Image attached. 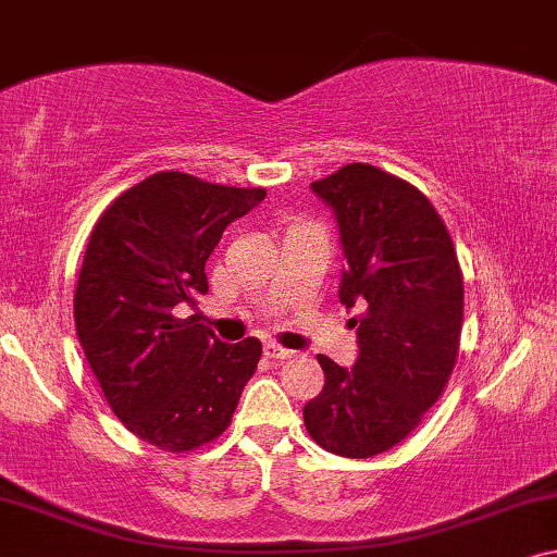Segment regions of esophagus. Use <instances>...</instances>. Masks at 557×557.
Returning <instances> with one entry per match:
<instances>
[{
  "instance_id": "obj_1",
  "label": "esophagus",
  "mask_w": 557,
  "mask_h": 557,
  "mask_svg": "<svg viewBox=\"0 0 557 557\" xmlns=\"http://www.w3.org/2000/svg\"><path fill=\"white\" fill-rule=\"evenodd\" d=\"M264 356H268L270 360H289V358H295V350L282 348V346H277V343H268V346H264Z\"/></svg>"
}]
</instances>
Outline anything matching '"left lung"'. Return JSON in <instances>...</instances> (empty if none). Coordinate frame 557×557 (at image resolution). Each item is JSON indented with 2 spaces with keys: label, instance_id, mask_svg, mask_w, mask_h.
I'll list each match as a JSON object with an SVG mask.
<instances>
[{
  "label": "left lung",
  "instance_id": "obj_1",
  "mask_svg": "<svg viewBox=\"0 0 557 557\" xmlns=\"http://www.w3.org/2000/svg\"><path fill=\"white\" fill-rule=\"evenodd\" d=\"M333 209L343 257L341 302L358 308V358L318 356L325 386L305 404L323 449L368 459L404 442L449 381L459 354L465 280L446 224L404 178L348 163L310 184Z\"/></svg>",
  "mask_w": 557,
  "mask_h": 557
}]
</instances>
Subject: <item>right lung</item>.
I'll use <instances>...</instances> for the list:
<instances>
[{"mask_svg":"<svg viewBox=\"0 0 557 557\" xmlns=\"http://www.w3.org/2000/svg\"><path fill=\"white\" fill-rule=\"evenodd\" d=\"M264 189L159 171L123 191L92 226L75 287V331L103 396L128 432L166 451H191L230 426L262 343H222L197 318L203 264L226 224Z\"/></svg>","mask_w":557,"mask_h":557,"instance_id":"add662e5","label":"right lung"}]
</instances>
